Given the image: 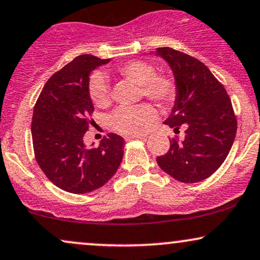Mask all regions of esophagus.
<instances>
[{
    "mask_svg": "<svg viewBox=\"0 0 260 260\" xmlns=\"http://www.w3.org/2000/svg\"><path fill=\"white\" fill-rule=\"evenodd\" d=\"M145 138H146L145 136H134V137H126V138H124V139H126L127 142H129V140H134V139H140V140H144Z\"/></svg>",
    "mask_w": 260,
    "mask_h": 260,
    "instance_id": "obj_1",
    "label": "esophagus"
}]
</instances>
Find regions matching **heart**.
Here are the masks:
<instances>
[{"label":"heart","mask_w":260,"mask_h":260,"mask_svg":"<svg viewBox=\"0 0 260 260\" xmlns=\"http://www.w3.org/2000/svg\"><path fill=\"white\" fill-rule=\"evenodd\" d=\"M117 73L131 83L140 86L143 95L162 108L170 106L176 99L177 86L173 79L156 75L155 67L148 61L131 60L118 67ZM88 93L93 104L98 108H106L110 104V88L104 74L96 71L90 76ZM155 117V109L149 104L120 108L112 114L111 127L123 136H140L148 131Z\"/></svg>","instance_id":"obj_1"}]
</instances>
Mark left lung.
<instances>
[{"instance_id":"8db88e82","label":"left lung","mask_w":260,"mask_h":260,"mask_svg":"<svg viewBox=\"0 0 260 260\" xmlns=\"http://www.w3.org/2000/svg\"><path fill=\"white\" fill-rule=\"evenodd\" d=\"M152 53V52H151ZM170 65L177 86L174 105L165 124L174 133L183 127L184 138L172 139L157 164L183 183L211 177L225 161L235 140L237 122L231 100L203 62L170 47L155 52Z\"/></svg>"}]
</instances>
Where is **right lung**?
Segmentation results:
<instances>
[{"mask_svg": "<svg viewBox=\"0 0 260 260\" xmlns=\"http://www.w3.org/2000/svg\"><path fill=\"white\" fill-rule=\"evenodd\" d=\"M109 61L79 55L47 81L34 108L31 134L36 161L46 177L64 191H94L111 179L122 162L124 139L117 134L109 133L98 148L83 142L94 111L89 76Z\"/></svg>", "mask_w": 260, "mask_h": 260, "instance_id": "right-lung-1", "label": "right lung"}]
</instances>
